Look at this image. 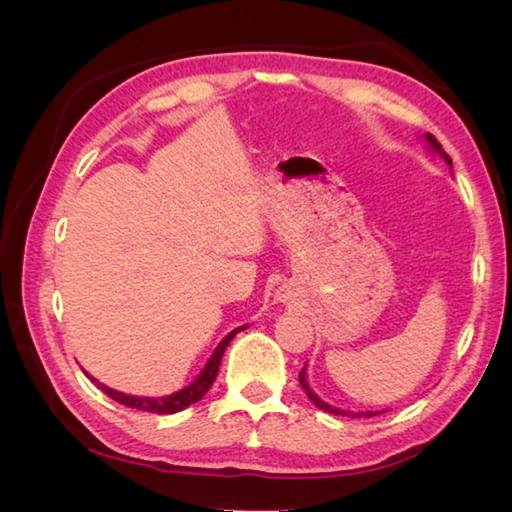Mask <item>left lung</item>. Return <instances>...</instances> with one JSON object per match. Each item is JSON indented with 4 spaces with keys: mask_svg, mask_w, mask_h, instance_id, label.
<instances>
[{
    "mask_svg": "<svg viewBox=\"0 0 512 512\" xmlns=\"http://www.w3.org/2000/svg\"><path fill=\"white\" fill-rule=\"evenodd\" d=\"M427 140H429V143H431V147L436 149V151H440V154L444 156V160H447L449 165H451V158H449L447 154H444V151H442V145L438 143L436 136L427 134ZM299 383H301V387H303V389H306L308 398H310V400L314 402V405H317L319 409H323V411H330V413H339V416H347V411H341V409H334V407H330L328 402H323V400H321L317 394H314V391L308 387V380H306V369H301V372H299ZM369 416H374V413H372V411H365V413H352V418H369Z\"/></svg>",
    "mask_w": 512,
    "mask_h": 512,
    "instance_id": "8db88e82",
    "label": "left lung"
}]
</instances>
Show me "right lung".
Instances as JSON below:
<instances>
[{
	"mask_svg": "<svg viewBox=\"0 0 512 512\" xmlns=\"http://www.w3.org/2000/svg\"><path fill=\"white\" fill-rule=\"evenodd\" d=\"M239 330H244V328H237V330H233L228 336H224L222 343L215 347V352H213V356L209 358V363H206V367L202 369V374H200L198 378H195L189 387H184V389L176 391V394H171V396H162V398H138V396H127V394H121V391L105 387V385H101L96 378H92V383H94L96 387H99V389H103L105 394L110 396L112 400L121 402V405H127V407H132V409H143V411H151V413H176V411H182V409H187L189 405H193V402H198V400L206 394V391H209V387L213 385V380H215V376H217V369H220L222 354H224L228 343L233 341V336H235Z\"/></svg>",
	"mask_w": 512,
	"mask_h": 512,
	"instance_id": "1",
	"label": "right lung"
}]
</instances>
